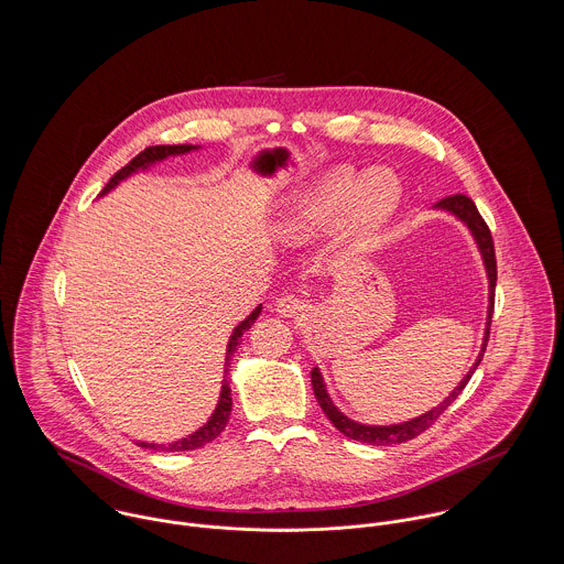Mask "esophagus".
I'll return each mask as SVG.
<instances>
[{
	"label": "esophagus",
	"mask_w": 564,
	"mask_h": 564,
	"mask_svg": "<svg viewBox=\"0 0 564 564\" xmlns=\"http://www.w3.org/2000/svg\"><path fill=\"white\" fill-rule=\"evenodd\" d=\"M302 311H304V302L300 297H295V295H282L275 302V313L280 317H295Z\"/></svg>",
	"instance_id": "34e87169"
}]
</instances>
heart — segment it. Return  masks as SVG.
Here are the masks:
<instances>
[{"mask_svg":"<svg viewBox=\"0 0 564 564\" xmlns=\"http://www.w3.org/2000/svg\"><path fill=\"white\" fill-rule=\"evenodd\" d=\"M400 202L402 184L393 171L378 166L356 177L354 169L338 166L302 199L289 230L304 235L336 213V241L351 253L365 251L393 219Z\"/></svg>","mask_w":564,"mask_h":564,"instance_id":"b5f03b06","label":"heart"}]
</instances>
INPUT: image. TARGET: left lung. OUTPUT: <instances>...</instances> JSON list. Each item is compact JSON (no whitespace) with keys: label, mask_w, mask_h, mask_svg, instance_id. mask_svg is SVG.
<instances>
[{"label":"left lung","mask_w":564,"mask_h":564,"mask_svg":"<svg viewBox=\"0 0 564 564\" xmlns=\"http://www.w3.org/2000/svg\"><path fill=\"white\" fill-rule=\"evenodd\" d=\"M432 210H443L452 217H456L471 235V239L476 242L478 251H480V258H482L484 271H486V280H488V306H486V325H484L482 347H480V354L474 362V367L467 371V376L458 382V387L443 400L441 403H436L432 410L414 416V419H408L402 423H391V425H371V423H360L351 416H347L345 412H340V408L336 403L332 402L329 393H327V387H325V380H323L322 371L319 367H313L311 371V382H313V391H315V398L322 405L325 416L334 423V427L345 434L347 438L351 441H360V443H369V445H398V443H405L414 436H419L421 432H425L449 405L452 402L463 393V389L467 387V382L471 380V376L476 373L478 365L482 362L484 351H486V343H488V329H490V317H492V306H495V282H497V264H495V249H492V239H490V232L484 224L476 204L465 197V195H454V197H445L441 199L438 204L432 206Z\"/></svg>","instance_id":"obj_1"}]
</instances>
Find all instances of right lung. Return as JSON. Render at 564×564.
<instances>
[{
    "instance_id": "right-lung-1",
    "label": "right lung",
    "mask_w": 564,
    "mask_h": 564,
    "mask_svg": "<svg viewBox=\"0 0 564 564\" xmlns=\"http://www.w3.org/2000/svg\"><path fill=\"white\" fill-rule=\"evenodd\" d=\"M199 150H202V145H156V148H148V150L141 152L134 161H130V164H126L119 173H115V175L110 177V182L104 186V191H101L99 197H104V195H108L110 191H115V188H117L121 182H126L128 177H132V175H137V173H145V171H150L152 166L161 164V162L166 161V159H177V156H184V154H191V152H199ZM260 313H262V304H258V306L232 329V334H230V338H228L221 391H219V400H217V405H215L213 414L208 416V421H206L202 427H197L193 434H188V436H184V438H177V441H173V443H166V445H164V443L137 441L139 447L154 449V452H191V449H199V447L213 443V441L226 430V425H228V421H230V412H232V395H230L232 391H230V380H228V376H230V365H232V356H235L237 347L241 345L242 334L256 323V319L260 317Z\"/></svg>"
}]
</instances>
